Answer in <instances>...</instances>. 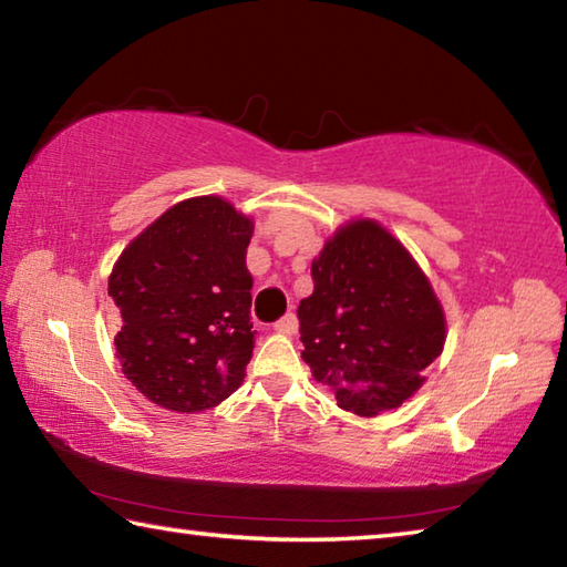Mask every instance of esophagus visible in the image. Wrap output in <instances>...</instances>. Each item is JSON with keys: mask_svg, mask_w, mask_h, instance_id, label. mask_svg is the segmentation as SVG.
I'll return each mask as SVG.
<instances>
[{"mask_svg": "<svg viewBox=\"0 0 567 567\" xmlns=\"http://www.w3.org/2000/svg\"><path fill=\"white\" fill-rule=\"evenodd\" d=\"M272 328L277 330V332H282V334H292V332H297V318H295V312H287L285 318H280L277 320Z\"/></svg>", "mask_w": 567, "mask_h": 567, "instance_id": "1", "label": "esophagus"}]
</instances>
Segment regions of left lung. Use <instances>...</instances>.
Returning a JSON list of instances; mask_svg holds the SVG:
<instances>
[{
	"label": "left lung",
	"mask_w": 567,
	"mask_h": 567,
	"mask_svg": "<svg viewBox=\"0 0 567 567\" xmlns=\"http://www.w3.org/2000/svg\"><path fill=\"white\" fill-rule=\"evenodd\" d=\"M312 282L297 307L312 378L362 417L415 395L443 352L445 315L400 239L375 219H354L322 247Z\"/></svg>",
	"instance_id": "8db88e82"
}]
</instances>
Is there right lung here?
<instances>
[{
	"label": "right lung",
	"instance_id": "obj_1",
	"mask_svg": "<svg viewBox=\"0 0 567 567\" xmlns=\"http://www.w3.org/2000/svg\"><path fill=\"white\" fill-rule=\"evenodd\" d=\"M252 219L223 197L169 207L124 247L110 275L122 372L175 412L209 410L243 385L252 358Z\"/></svg>",
	"mask_w": 567,
	"mask_h": 567
}]
</instances>
